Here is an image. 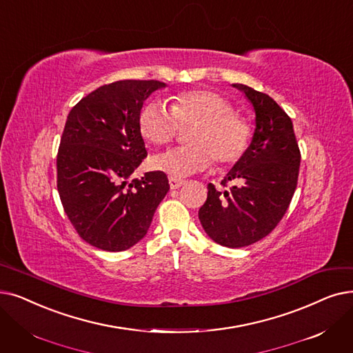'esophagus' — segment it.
Masks as SVG:
<instances>
[{
	"instance_id": "esophagus-1",
	"label": "esophagus",
	"mask_w": 353,
	"mask_h": 353,
	"mask_svg": "<svg viewBox=\"0 0 353 353\" xmlns=\"http://www.w3.org/2000/svg\"><path fill=\"white\" fill-rule=\"evenodd\" d=\"M168 183H170V188H172V189H179L180 186L185 185L186 181L181 180V179H177V177L170 176V177H168Z\"/></svg>"
}]
</instances>
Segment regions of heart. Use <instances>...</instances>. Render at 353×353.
<instances>
[{"label":"heart","instance_id":"obj_1","mask_svg":"<svg viewBox=\"0 0 353 353\" xmlns=\"http://www.w3.org/2000/svg\"><path fill=\"white\" fill-rule=\"evenodd\" d=\"M140 131L144 139L163 145L170 143L179 127H188L185 141L154 156L151 165L173 176L202 172L212 163H231L245 151L251 127L235 114L234 105L210 90H186L172 97L170 108L161 102H150L140 112Z\"/></svg>","mask_w":353,"mask_h":353}]
</instances>
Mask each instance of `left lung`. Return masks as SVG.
I'll use <instances>...</instances> for the list:
<instances>
[{"label":"left lung","instance_id":"left-lung-1","mask_svg":"<svg viewBox=\"0 0 353 353\" xmlns=\"http://www.w3.org/2000/svg\"><path fill=\"white\" fill-rule=\"evenodd\" d=\"M255 112L250 147L221 185L238 186L219 192L208 185V199L199 209L205 232L216 243L241 248L263 239L283 219L297 188L300 150L293 122L271 97L247 85L234 83Z\"/></svg>","mask_w":353,"mask_h":353}]
</instances>
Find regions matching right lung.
Instances as JSON below:
<instances>
[{
	"label": "right lung",
	"mask_w": 353,
	"mask_h": 353,
	"mask_svg": "<svg viewBox=\"0 0 353 353\" xmlns=\"http://www.w3.org/2000/svg\"><path fill=\"white\" fill-rule=\"evenodd\" d=\"M160 81H118L90 92L68 115L57 190L79 236L103 251L140 242L170 185L163 172L131 179L147 157L139 118Z\"/></svg>",
	"instance_id": "right-lung-1"
}]
</instances>
